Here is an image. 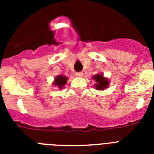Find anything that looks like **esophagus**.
I'll return each mask as SVG.
<instances>
[{
	"label": "esophagus",
	"mask_w": 154,
	"mask_h": 154,
	"mask_svg": "<svg viewBox=\"0 0 154 154\" xmlns=\"http://www.w3.org/2000/svg\"><path fill=\"white\" fill-rule=\"evenodd\" d=\"M76 76H77V77H82V76H83V72H76Z\"/></svg>",
	"instance_id": "esophagus-1"
}]
</instances>
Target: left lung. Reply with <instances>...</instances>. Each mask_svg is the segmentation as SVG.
I'll return each mask as SVG.
<instances>
[{"label": "left lung", "mask_w": 154, "mask_h": 154, "mask_svg": "<svg viewBox=\"0 0 154 154\" xmlns=\"http://www.w3.org/2000/svg\"><path fill=\"white\" fill-rule=\"evenodd\" d=\"M94 79H95V82H97V84H96V88L97 89H105V88H107L109 82H108L107 79H105L103 77L102 75L97 74L94 77H93Z\"/></svg>", "instance_id": "1"}]
</instances>
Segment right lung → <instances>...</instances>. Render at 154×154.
Segmentation results:
<instances>
[{"label": "right lung", "instance_id": "obj_1", "mask_svg": "<svg viewBox=\"0 0 154 154\" xmlns=\"http://www.w3.org/2000/svg\"><path fill=\"white\" fill-rule=\"evenodd\" d=\"M67 82V77H65V76H57V77L55 78V82L53 83L54 85H57V86L59 88V89H62L63 86L65 85V83Z\"/></svg>", "mask_w": 154, "mask_h": 154}]
</instances>
